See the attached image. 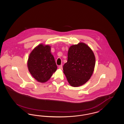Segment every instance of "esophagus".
Here are the masks:
<instances>
[{
  "label": "esophagus",
  "mask_w": 124,
  "mask_h": 124,
  "mask_svg": "<svg viewBox=\"0 0 124 124\" xmlns=\"http://www.w3.org/2000/svg\"><path fill=\"white\" fill-rule=\"evenodd\" d=\"M59 69H63V67H62V65H60L59 66Z\"/></svg>",
  "instance_id": "34e87169"
}]
</instances>
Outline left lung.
<instances>
[{"label": "left lung", "instance_id": "obj_1", "mask_svg": "<svg viewBox=\"0 0 124 124\" xmlns=\"http://www.w3.org/2000/svg\"><path fill=\"white\" fill-rule=\"evenodd\" d=\"M95 57L92 49L85 43L71 46L63 71L71 86H81L88 81L94 69Z\"/></svg>", "mask_w": 124, "mask_h": 124}]
</instances>
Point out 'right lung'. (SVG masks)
Returning a JSON list of instances; mask_svg holds the SVG:
<instances>
[{"label":"right lung","mask_w":124,"mask_h":124,"mask_svg":"<svg viewBox=\"0 0 124 124\" xmlns=\"http://www.w3.org/2000/svg\"><path fill=\"white\" fill-rule=\"evenodd\" d=\"M27 66L31 75L38 81H47L57 69L51 47L40 44L35 47L30 54Z\"/></svg>","instance_id":"right-lung-1"}]
</instances>
